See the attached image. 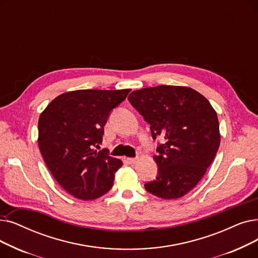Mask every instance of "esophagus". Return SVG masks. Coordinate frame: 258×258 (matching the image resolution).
<instances>
[{
  "label": "esophagus",
  "mask_w": 258,
  "mask_h": 258,
  "mask_svg": "<svg viewBox=\"0 0 258 258\" xmlns=\"http://www.w3.org/2000/svg\"><path fill=\"white\" fill-rule=\"evenodd\" d=\"M127 161L131 164H135L137 162V159L136 158H127Z\"/></svg>",
  "instance_id": "esophagus-1"
}]
</instances>
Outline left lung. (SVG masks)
I'll return each mask as SVG.
<instances>
[{"label": "left lung", "instance_id": "1", "mask_svg": "<svg viewBox=\"0 0 258 258\" xmlns=\"http://www.w3.org/2000/svg\"><path fill=\"white\" fill-rule=\"evenodd\" d=\"M127 99L151 125L153 139L165 140L154 156L158 175L144 184L145 189L162 199L184 196L204 177L218 151L216 111L207 98L185 86L141 88Z\"/></svg>", "mask_w": 258, "mask_h": 258}]
</instances>
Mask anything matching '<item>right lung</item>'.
<instances>
[{"mask_svg": "<svg viewBox=\"0 0 258 258\" xmlns=\"http://www.w3.org/2000/svg\"><path fill=\"white\" fill-rule=\"evenodd\" d=\"M131 89H81L64 93L40 115L39 148L48 170L72 196L93 200L106 194L122 161L97 151L110 111Z\"/></svg>", "mask_w": 258, "mask_h": 258, "instance_id": "1", "label": "right lung"}]
</instances>
